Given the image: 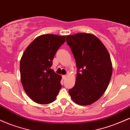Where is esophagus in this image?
<instances>
[{
	"mask_svg": "<svg viewBox=\"0 0 130 130\" xmlns=\"http://www.w3.org/2000/svg\"><path fill=\"white\" fill-rule=\"evenodd\" d=\"M67 75H63V76H62V77H63V79H65L67 78Z\"/></svg>",
	"mask_w": 130,
	"mask_h": 130,
	"instance_id": "esophagus-1",
	"label": "esophagus"
}]
</instances>
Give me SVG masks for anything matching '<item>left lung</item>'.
Returning <instances> with one entry per match:
<instances>
[{
    "label": "left lung",
    "mask_w": 130,
    "mask_h": 130,
    "mask_svg": "<svg viewBox=\"0 0 130 130\" xmlns=\"http://www.w3.org/2000/svg\"><path fill=\"white\" fill-rule=\"evenodd\" d=\"M66 41L77 68L75 85L68 92L76 103L89 105L97 101L108 87L112 73L111 57L104 44L92 34L68 35Z\"/></svg>",
    "instance_id": "1"
}]
</instances>
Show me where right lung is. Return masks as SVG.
Returning a JSON list of instances; mask_svg holds the SVG:
<instances>
[{
	"mask_svg": "<svg viewBox=\"0 0 130 130\" xmlns=\"http://www.w3.org/2000/svg\"><path fill=\"white\" fill-rule=\"evenodd\" d=\"M65 36L46 34L38 37L25 50L20 62L21 81L33 101L46 104L53 102L62 88L61 76L53 69V60Z\"/></svg>",
	"mask_w": 130,
	"mask_h": 130,
	"instance_id": "1",
	"label": "right lung"
}]
</instances>
